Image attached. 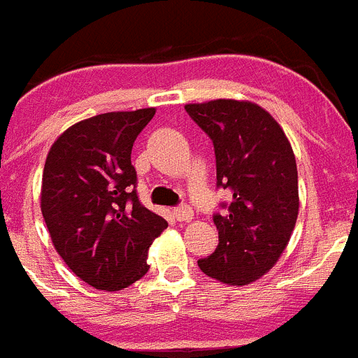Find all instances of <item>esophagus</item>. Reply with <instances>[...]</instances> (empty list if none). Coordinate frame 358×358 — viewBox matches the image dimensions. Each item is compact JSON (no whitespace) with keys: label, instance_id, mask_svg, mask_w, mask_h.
Wrapping results in <instances>:
<instances>
[{"label":"esophagus","instance_id":"esophagus-1","mask_svg":"<svg viewBox=\"0 0 358 358\" xmlns=\"http://www.w3.org/2000/svg\"><path fill=\"white\" fill-rule=\"evenodd\" d=\"M173 217H176L177 221L188 222L194 219V210L190 206H179V208L173 210Z\"/></svg>","mask_w":358,"mask_h":358}]
</instances>
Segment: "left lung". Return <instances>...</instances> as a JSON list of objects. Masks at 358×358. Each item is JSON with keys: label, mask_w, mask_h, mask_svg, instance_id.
<instances>
[{"label": "left lung", "mask_w": 358, "mask_h": 358, "mask_svg": "<svg viewBox=\"0 0 358 358\" xmlns=\"http://www.w3.org/2000/svg\"><path fill=\"white\" fill-rule=\"evenodd\" d=\"M185 108L213 141L217 186L231 194L228 212L213 217L215 252L197 264L219 282L246 286L277 264L297 222L295 154L280 124L257 103L213 99Z\"/></svg>", "instance_id": "8db88e82"}]
</instances>
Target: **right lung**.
<instances>
[{
  "label": "right lung",
  "mask_w": 358,
  "mask_h": 358,
  "mask_svg": "<svg viewBox=\"0 0 358 358\" xmlns=\"http://www.w3.org/2000/svg\"><path fill=\"white\" fill-rule=\"evenodd\" d=\"M155 108L106 112L66 128L43 168L41 213L66 266L92 288L119 292L148 271L168 226L137 199L130 154Z\"/></svg>",
  "instance_id": "obj_1"
}]
</instances>
